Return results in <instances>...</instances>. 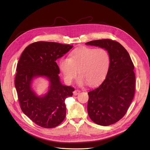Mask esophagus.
<instances>
[{
	"label": "esophagus",
	"instance_id": "1",
	"mask_svg": "<svg viewBox=\"0 0 150 150\" xmlns=\"http://www.w3.org/2000/svg\"><path fill=\"white\" fill-rule=\"evenodd\" d=\"M80 92H81L80 90H79V89H75L74 91L73 92V94L74 95V96H76V95H78Z\"/></svg>",
	"mask_w": 150,
	"mask_h": 150
}]
</instances>
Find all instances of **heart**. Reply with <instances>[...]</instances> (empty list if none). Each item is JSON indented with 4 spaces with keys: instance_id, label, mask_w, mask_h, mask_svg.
I'll use <instances>...</instances> for the list:
<instances>
[{
    "instance_id": "b5f03b06",
    "label": "heart",
    "mask_w": 150,
    "mask_h": 150,
    "mask_svg": "<svg viewBox=\"0 0 150 150\" xmlns=\"http://www.w3.org/2000/svg\"><path fill=\"white\" fill-rule=\"evenodd\" d=\"M110 66V56L106 49L83 47L72 51L69 58L62 57L58 67L67 83L72 82L78 73L79 83L93 86L102 81Z\"/></svg>"
}]
</instances>
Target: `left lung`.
Here are the masks:
<instances>
[{
	"instance_id": "8db88e82",
	"label": "left lung",
	"mask_w": 150,
	"mask_h": 150,
	"mask_svg": "<svg viewBox=\"0 0 150 150\" xmlns=\"http://www.w3.org/2000/svg\"><path fill=\"white\" fill-rule=\"evenodd\" d=\"M86 44L104 48L110 54V66L105 79L88 93V112L95 123L111 125L126 115L134 98V64L128 51L115 40L99 39Z\"/></svg>"
}]
</instances>
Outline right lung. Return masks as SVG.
Returning <instances> with one entry per match:
<instances>
[{"label": "right lung", "instance_id": "add662e5", "mask_svg": "<svg viewBox=\"0 0 150 150\" xmlns=\"http://www.w3.org/2000/svg\"><path fill=\"white\" fill-rule=\"evenodd\" d=\"M72 47L57 42H35L25 48L17 63L15 86L21 108L42 128H54L65 118V99L72 96L74 89L61 84L56 61ZM38 76H46L50 82L48 92L42 97L36 96L31 89V81Z\"/></svg>", "mask_w": 150, "mask_h": 150}]
</instances>
